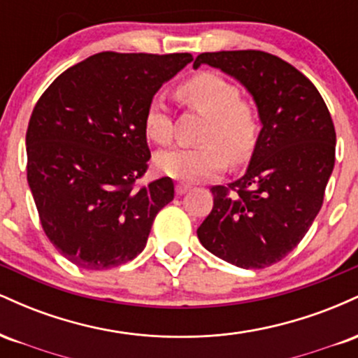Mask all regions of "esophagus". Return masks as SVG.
I'll use <instances>...</instances> for the list:
<instances>
[{"instance_id":"obj_1","label":"esophagus","mask_w":358,"mask_h":358,"mask_svg":"<svg viewBox=\"0 0 358 358\" xmlns=\"http://www.w3.org/2000/svg\"><path fill=\"white\" fill-rule=\"evenodd\" d=\"M190 185H187V183H178L176 185V193H178V195H185V193L187 192H190Z\"/></svg>"}]
</instances>
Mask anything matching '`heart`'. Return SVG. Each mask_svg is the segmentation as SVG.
I'll return each mask as SVG.
<instances>
[{"label":"heart","mask_w":358,"mask_h":358,"mask_svg":"<svg viewBox=\"0 0 358 358\" xmlns=\"http://www.w3.org/2000/svg\"><path fill=\"white\" fill-rule=\"evenodd\" d=\"M176 97L187 108L207 117L200 146H173L159 151L155 162L159 171L183 182H195L219 173L227 165L245 163L257 143L259 121L249 104L241 101V90L231 80L213 72H200L176 87ZM146 136L165 145L173 126L168 108L159 97L148 102L145 110Z\"/></svg>","instance_id":"heart-1"}]
</instances>
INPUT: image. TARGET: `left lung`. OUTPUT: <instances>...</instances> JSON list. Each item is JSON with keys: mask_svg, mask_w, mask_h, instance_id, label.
I'll return each mask as SVG.
<instances>
[{"mask_svg": "<svg viewBox=\"0 0 358 358\" xmlns=\"http://www.w3.org/2000/svg\"><path fill=\"white\" fill-rule=\"evenodd\" d=\"M256 102L262 129L245 173L212 187L213 208L196 229L213 256L242 269L268 268L305 237L335 165L336 134L323 97L293 65L259 50L207 52Z\"/></svg>", "mask_w": 358, "mask_h": 358, "instance_id": "8db88e82", "label": "left lung"}]
</instances>
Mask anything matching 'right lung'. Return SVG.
<instances>
[{
	"mask_svg": "<svg viewBox=\"0 0 358 358\" xmlns=\"http://www.w3.org/2000/svg\"><path fill=\"white\" fill-rule=\"evenodd\" d=\"M190 53L102 52L67 69L36 102L27 131V178L42 227L82 269L133 261L156 213L175 196L171 178L134 183L151 153L148 102Z\"/></svg>",
	"mask_w": 358,
	"mask_h": 358,
	"instance_id": "add662e5",
	"label": "right lung"
}]
</instances>
